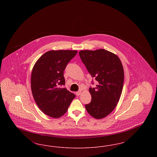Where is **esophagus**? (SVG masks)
<instances>
[{
	"label": "esophagus",
	"mask_w": 157,
	"mask_h": 157,
	"mask_svg": "<svg viewBox=\"0 0 157 157\" xmlns=\"http://www.w3.org/2000/svg\"><path fill=\"white\" fill-rule=\"evenodd\" d=\"M81 90H79V91H78V92H76V95L77 96H79V95H81Z\"/></svg>",
	"instance_id": "esophagus-1"
}]
</instances>
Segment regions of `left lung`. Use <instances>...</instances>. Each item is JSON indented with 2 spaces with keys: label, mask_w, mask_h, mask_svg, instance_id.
Wrapping results in <instances>:
<instances>
[{
  "label": "left lung",
  "mask_w": 157,
  "mask_h": 157,
  "mask_svg": "<svg viewBox=\"0 0 157 157\" xmlns=\"http://www.w3.org/2000/svg\"><path fill=\"white\" fill-rule=\"evenodd\" d=\"M79 55L97 81L95 88H90L92 99L85 108L94 118H103L112 112L120 100L124 81L123 66L116 55L103 49L81 51Z\"/></svg>",
  "instance_id": "8db88e82"
}]
</instances>
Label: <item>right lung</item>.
Returning <instances> with one entry per match:
<instances>
[{"label":"right lung","mask_w":157,"mask_h":157,"mask_svg":"<svg viewBox=\"0 0 157 157\" xmlns=\"http://www.w3.org/2000/svg\"><path fill=\"white\" fill-rule=\"evenodd\" d=\"M76 51H50L45 53L35 63L31 75V89L39 109L52 118H59L67 111L74 94L65 85L63 71L67 63L77 53Z\"/></svg>","instance_id":"add662e5"}]
</instances>
